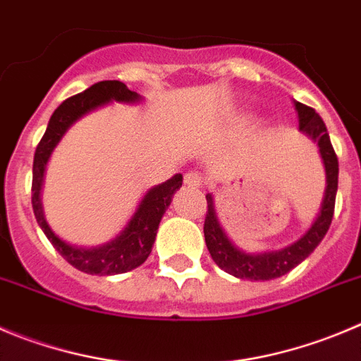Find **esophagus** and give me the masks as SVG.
Segmentation results:
<instances>
[{"instance_id":"1","label":"esophagus","mask_w":361,"mask_h":361,"mask_svg":"<svg viewBox=\"0 0 361 361\" xmlns=\"http://www.w3.org/2000/svg\"><path fill=\"white\" fill-rule=\"evenodd\" d=\"M183 181H185V185H187V187L197 188V187H201V185H203V176H201L197 171H190V173L185 174Z\"/></svg>"}]
</instances>
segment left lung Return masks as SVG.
I'll return each instance as SVG.
<instances>
[{"instance_id":"left-lung-1","label":"left lung","mask_w":361,"mask_h":361,"mask_svg":"<svg viewBox=\"0 0 361 361\" xmlns=\"http://www.w3.org/2000/svg\"><path fill=\"white\" fill-rule=\"evenodd\" d=\"M295 109L299 114V130L310 135L315 142L319 144V151L322 154L326 167V192L324 201H322L321 214L315 219L308 231L299 238L298 242L290 244L288 247L279 249V251L264 252V255H247L240 249L235 247L228 240L226 233L219 226L217 215L214 210V200L208 194L207 196V217H204V242L210 251L215 264L226 271L228 274L237 276L240 279H251V281H267L276 279L290 272L295 265L301 264L305 258H308L313 249L321 244L324 235L328 233L329 224H331L333 212H335V197L336 188H338V158L329 140L328 130L312 106H306L302 103H295Z\"/></svg>"}]
</instances>
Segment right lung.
<instances>
[{
  "label": "right lung",
  "instance_id": "obj_1",
  "mask_svg": "<svg viewBox=\"0 0 361 361\" xmlns=\"http://www.w3.org/2000/svg\"><path fill=\"white\" fill-rule=\"evenodd\" d=\"M139 99V94L128 89L119 80L97 82L87 90H83V92L67 97L59 109L53 112L48 128H46V133L42 135V139H40L39 146L35 149V157H33L32 207L37 222L42 228L44 235L49 238L53 247L73 267H76L82 272H87V274H123V272L133 271V269H137L139 265H142L146 262V258L149 257L151 247L154 244L158 224H160L167 207L171 204L173 194L181 187L183 176L181 174H174L165 183L157 185L151 190H147V194L140 201L137 212H135L133 217L128 222V226L121 231V235L116 240L101 245V247L83 249L74 247V245H69L63 240H60L49 230L48 222L44 219L42 207H40V187H42L44 169H46V164H48L55 146L60 142V139L63 137L67 128L74 121H78L87 112L97 109V106H103L109 101L133 103V101Z\"/></svg>",
  "mask_w": 361,
  "mask_h": 361
}]
</instances>
